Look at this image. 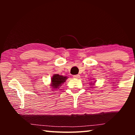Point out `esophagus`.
<instances>
[{"mask_svg": "<svg viewBox=\"0 0 135 135\" xmlns=\"http://www.w3.org/2000/svg\"><path fill=\"white\" fill-rule=\"evenodd\" d=\"M80 75H79V74H77V75H74V76H73V78H74V79H79L80 78Z\"/></svg>", "mask_w": 135, "mask_h": 135, "instance_id": "1", "label": "esophagus"}]
</instances>
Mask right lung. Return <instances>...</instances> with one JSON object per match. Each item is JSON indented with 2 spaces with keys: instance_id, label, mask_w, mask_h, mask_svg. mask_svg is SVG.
Returning <instances> with one entry per match:
<instances>
[{
  "instance_id": "obj_1",
  "label": "right lung",
  "mask_w": 135,
  "mask_h": 135,
  "mask_svg": "<svg viewBox=\"0 0 135 135\" xmlns=\"http://www.w3.org/2000/svg\"><path fill=\"white\" fill-rule=\"evenodd\" d=\"M67 79V77H64L63 76H60L59 74H54L51 79V86L54 89L59 88V86H61V84L64 83L66 80Z\"/></svg>"
}]
</instances>
